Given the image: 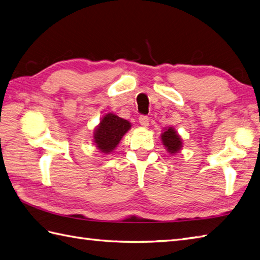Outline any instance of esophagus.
I'll list each match as a JSON object with an SVG mask.
<instances>
[{
	"mask_svg": "<svg viewBox=\"0 0 260 260\" xmlns=\"http://www.w3.org/2000/svg\"><path fill=\"white\" fill-rule=\"evenodd\" d=\"M148 117L147 116H145V115H141L140 116V118H139V121H140V124L143 126V127H147L148 126Z\"/></svg>",
	"mask_w": 260,
	"mask_h": 260,
	"instance_id": "34e87169",
	"label": "esophagus"
}]
</instances>
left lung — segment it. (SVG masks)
I'll return each mask as SVG.
<instances>
[{
  "label": "left lung",
  "instance_id": "8db88e82",
  "mask_svg": "<svg viewBox=\"0 0 260 260\" xmlns=\"http://www.w3.org/2000/svg\"><path fill=\"white\" fill-rule=\"evenodd\" d=\"M163 144L167 147L168 152L171 154H175L180 151L182 147V142L180 136L176 134V132L172 128V127H169V128L164 132L161 135Z\"/></svg>",
  "mask_w": 260,
  "mask_h": 260
}]
</instances>
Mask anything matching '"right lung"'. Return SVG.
<instances>
[{
    "instance_id": "obj_1",
    "label": "right lung",
    "mask_w": 260,
    "mask_h": 260,
    "mask_svg": "<svg viewBox=\"0 0 260 260\" xmlns=\"http://www.w3.org/2000/svg\"><path fill=\"white\" fill-rule=\"evenodd\" d=\"M131 128L128 120L118 117L114 114L105 115L95 129L93 142L104 153L112 152L118 145L121 137Z\"/></svg>"
}]
</instances>
